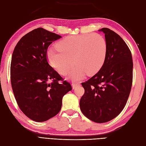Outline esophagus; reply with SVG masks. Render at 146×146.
Listing matches in <instances>:
<instances>
[{"label": "esophagus", "mask_w": 146, "mask_h": 146, "mask_svg": "<svg viewBox=\"0 0 146 146\" xmlns=\"http://www.w3.org/2000/svg\"><path fill=\"white\" fill-rule=\"evenodd\" d=\"M80 85V83H73L72 84V89H75L77 86Z\"/></svg>", "instance_id": "1"}]
</instances>
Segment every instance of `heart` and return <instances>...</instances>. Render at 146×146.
Masks as SVG:
<instances>
[{
	"label": "heart",
	"instance_id": "1",
	"mask_svg": "<svg viewBox=\"0 0 146 146\" xmlns=\"http://www.w3.org/2000/svg\"><path fill=\"white\" fill-rule=\"evenodd\" d=\"M58 48L47 51L50 64L61 74L70 72L69 77L74 81L85 76L94 75L103 66L107 54V42L102 35L87 33L66 36L57 43ZM74 61H73V60Z\"/></svg>",
	"mask_w": 146,
	"mask_h": 146
}]
</instances>
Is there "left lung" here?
<instances>
[{
  "label": "left lung",
  "mask_w": 146,
  "mask_h": 146,
  "mask_svg": "<svg viewBox=\"0 0 146 146\" xmlns=\"http://www.w3.org/2000/svg\"><path fill=\"white\" fill-rule=\"evenodd\" d=\"M105 33L107 54L99 71L82 83L85 93L80 100L82 112L97 123H104L118 116L125 107L133 80V60L125 41L108 28Z\"/></svg>",
  "instance_id": "left-lung-1"
}]
</instances>
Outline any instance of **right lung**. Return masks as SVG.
Segmentation results:
<instances>
[{"label":"right lung","mask_w":146,"mask_h":146,"mask_svg":"<svg viewBox=\"0 0 146 146\" xmlns=\"http://www.w3.org/2000/svg\"><path fill=\"white\" fill-rule=\"evenodd\" d=\"M61 38L42 28L31 31L15 48L10 67L11 83L17 104L29 118L46 121L58 114L63 97L72 90L47 60L48 47ZM52 81L51 83L49 82Z\"/></svg>","instance_id":"1"}]
</instances>
